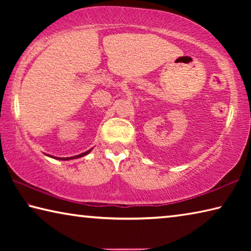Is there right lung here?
I'll return each instance as SVG.
<instances>
[{"label":"right lung","mask_w":251,"mask_h":251,"mask_svg":"<svg viewBox=\"0 0 251 251\" xmlns=\"http://www.w3.org/2000/svg\"><path fill=\"white\" fill-rule=\"evenodd\" d=\"M92 150H90V151H85V152H82V154H79V155H76V156H73V157H54V156H52V155H48L49 157H52V158H55V159H61V160H71V159H75V158H79V157H83V156H86L88 152H90Z\"/></svg>","instance_id":"obj_1"}]
</instances>
